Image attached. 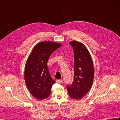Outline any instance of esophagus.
Returning a JSON list of instances; mask_svg holds the SVG:
<instances>
[{
    "mask_svg": "<svg viewBox=\"0 0 120 120\" xmlns=\"http://www.w3.org/2000/svg\"><path fill=\"white\" fill-rule=\"evenodd\" d=\"M56 82H57V83H61L62 80L61 79H56Z\"/></svg>",
    "mask_w": 120,
    "mask_h": 120,
    "instance_id": "1",
    "label": "esophagus"
}]
</instances>
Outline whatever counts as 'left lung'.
<instances>
[{
  "label": "left lung",
  "mask_w": 120,
  "mask_h": 120,
  "mask_svg": "<svg viewBox=\"0 0 120 120\" xmlns=\"http://www.w3.org/2000/svg\"><path fill=\"white\" fill-rule=\"evenodd\" d=\"M74 52V78L71 85H68L69 95L79 100L87 94L91 87L94 74L92 60L84 45L73 41L69 43Z\"/></svg>",
  "instance_id": "1"
}]
</instances>
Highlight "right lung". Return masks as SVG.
<instances>
[{
  "mask_svg": "<svg viewBox=\"0 0 120 120\" xmlns=\"http://www.w3.org/2000/svg\"><path fill=\"white\" fill-rule=\"evenodd\" d=\"M61 44L52 42L37 44L29 56L25 68V81L31 94L40 100L49 95L56 81L51 77L47 62L52 53Z\"/></svg>",
  "mask_w": 120,
  "mask_h": 120,
  "instance_id": "right-lung-1",
  "label": "right lung"
}]
</instances>
